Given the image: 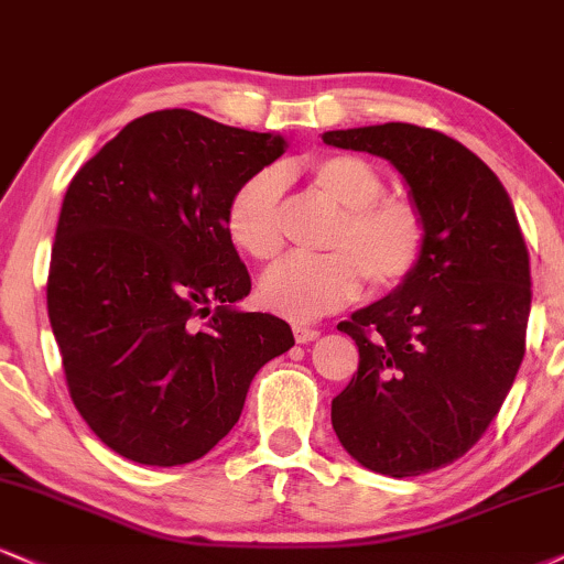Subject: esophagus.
I'll list each match as a JSON object with an SVG mask.
<instances>
[{
	"label": "esophagus",
	"instance_id": "obj_1",
	"mask_svg": "<svg viewBox=\"0 0 564 564\" xmlns=\"http://www.w3.org/2000/svg\"><path fill=\"white\" fill-rule=\"evenodd\" d=\"M291 330H294L296 344H310V341H315L317 336H321V330L310 328V325H304V323H294V325H291Z\"/></svg>",
	"mask_w": 564,
	"mask_h": 564
}]
</instances>
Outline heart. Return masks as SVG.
I'll list each match as a JSON object with an SVG mask.
<instances>
[{
  "mask_svg": "<svg viewBox=\"0 0 564 564\" xmlns=\"http://www.w3.org/2000/svg\"><path fill=\"white\" fill-rule=\"evenodd\" d=\"M310 183L338 213L328 236L330 254H294L260 281L264 307L291 321H317L355 302L362 283L376 294L402 289L420 268L429 243L423 209L404 196H386V181L370 162L330 154L307 167ZM230 241L257 262L283 249V178L260 171L236 186L226 207Z\"/></svg>",
  "mask_w": 564,
  "mask_h": 564,
  "instance_id": "heart-1",
  "label": "heart"
}]
</instances>
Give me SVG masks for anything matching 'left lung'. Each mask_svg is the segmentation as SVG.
Returning a JSON list of instances; mask_svg holds the SVG:
<instances>
[{
	"label": "left lung",
	"mask_w": 564,
	"mask_h": 564,
	"mask_svg": "<svg viewBox=\"0 0 564 564\" xmlns=\"http://www.w3.org/2000/svg\"><path fill=\"white\" fill-rule=\"evenodd\" d=\"M323 141L389 160L429 226L415 275L338 323L359 368L330 423L368 470H438L478 444L525 357L533 291L518 215L491 167L433 128L365 126Z\"/></svg>",
	"instance_id": "obj_1"
}]
</instances>
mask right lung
Wrapping results in <instances>:
<instances>
[{
    "label": "right lung",
    "mask_w": 564,
    "mask_h": 564,
    "mask_svg": "<svg viewBox=\"0 0 564 564\" xmlns=\"http://www.w3.org/2000/svg\"><path fill=\"white\" fill-rule=\"evenodd\" d=\"M283 149V135L160 110L73 175L46 307L73 404L120 457H205L257 370L294 347L286 321L236 310L252 278L226 228L236 186Z\"/></svg>",
    "instance_id": "obj_1"
}]
</instances>
